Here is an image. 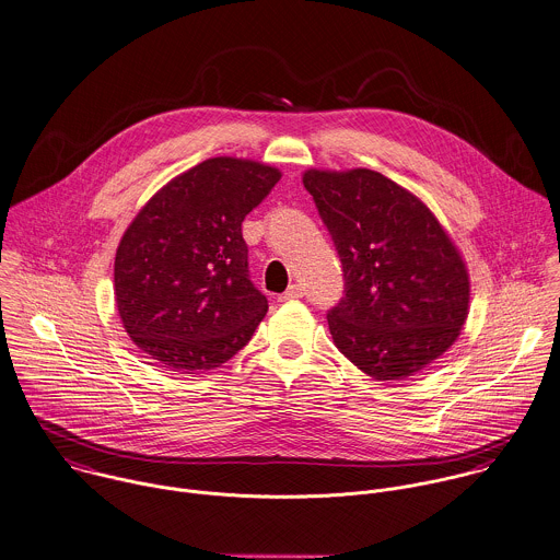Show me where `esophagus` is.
I'll list each match as a JSON object with an SVG mask.
<instances>
[{"label": "esophagus", "mask_w": 560, "mask_h": 560, "mask_svg": "<svg viewBox=\"0 0 560 560\" xmlns=\"http://www.w3.org/2000/svg\"><path fill=\"white\" fill-rule=\"evenodd\" d=\"M305 294V288L301 285V283H292L281 296H279V301H290V299H301Z\"/></svg>", "instance_id": "esophagus-1"}]
</instances>
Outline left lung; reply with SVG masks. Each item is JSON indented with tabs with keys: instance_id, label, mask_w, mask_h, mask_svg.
<instances>
[{
	"instance_id": "obj_1",
	"label": "left lung",
	"mask_w": 560,
	"mask_h": 560,
	"mask_svg": "<svg viewBox=\"0 0 560 560\" xmlns=\"http://www.w3.org/2000/svg\"><path fill=\"white\" fill-rule=\"evenodd\" d=\"M303 185L342 264L327 312L336 347L382 382L441 358L467 320L469 275L432 211L373 170H310Z\"/></svg>"
}]
</instances>
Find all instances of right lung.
<instances>
[{"label":"right lung","instance_id":"right-lung-1","mask_svg":"<svg viewBox=\"0 0 560 560\" xmlns=\"http://www.w3.org/2000/svg\"><path fill=\"white\" fill-rule=\"evenodd\" d=\"M281 172L231 156L198 163L156 191L115 255V303L132 342L170 371L231 360L268 312L248 275L244 218Z\"/></svg>","mask_w":560,"mask_h":560}]
</instances>
